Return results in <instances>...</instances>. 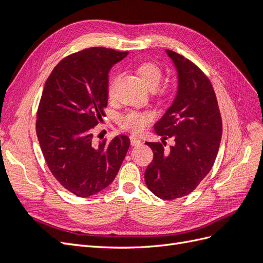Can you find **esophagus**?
I'll use <instances>...</instances> for the list:
<instances>
[{"mask_svg":"<svg viewBox=\"0 0 263 263\" xmlns=\"http://www.w3.org/2000/svg\"><path fill=\"white\" fill-rule=\"evenodd\" d=\"M130 142H131V145L136 146V145H139L140 143H141V140H140L139 138H137L136 136H131L130 137Z\"/></svg>","mask_w":263,"mask_h":263,"instance_id":"esophagus-1","label":"esophagus"}]
</instances>
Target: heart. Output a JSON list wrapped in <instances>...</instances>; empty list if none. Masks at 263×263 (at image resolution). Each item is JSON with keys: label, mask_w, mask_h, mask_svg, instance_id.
<instances>
[{"label": "heart", "mask_w": 263, "mask_h": 263, "mask_svg": "<svg viewBox=\"0 0 263 263\" xmlns=\"http://www.w3.org/2000/svg\"><path fill=\"white\" fill-rule=\"evenodd\" d=\"M137 75L140 81L143 83L144 86L149 89L157 90V95L162 100H167L173 95L174 89L169 84H163L162 86L158 87L160 81L162 79V69L159 66L151 62H143L139 64L136 68ZM117 82V76H112L109 79L107 86V95L109 99H112L114 94V86ZM155 114L151 111H129L124 113L120 118V125L122 129L130 131L132 133L142 132L146 125L154 120Z\"/></svg>", "instance_id": "obj_1"}]
</instances>
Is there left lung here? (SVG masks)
I'll return each instance as SVG.
<instances>
[{"label":"left lung","instance_id":"8db88e82","mask_svg":"<svg viewBox=\"0 0 263 263\" xmlns=\"http://www.w3.org/2000/svg\"><path fill=\"white\" fill-rule=\"evenodd\" d=\"M178 71V91L155 131L160 142H145L154 159L145 169V184L164 200L191 194L210 173L222 138V118L212 83L205 72L189 59L167 50ZM175 144L164 149V140Z\"/></svg>","mask_w":263,"mask_h":263}]
</instances>
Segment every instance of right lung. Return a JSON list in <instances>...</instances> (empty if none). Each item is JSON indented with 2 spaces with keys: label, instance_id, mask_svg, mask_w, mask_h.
Masks as SVG:
<instances>
[{
  "label": "right lung",
  "instance_id": "obj_1",
  "mask_svg": "<svg viewBox=\"0 0 263 263\" xmlns=\"http://www.w3.org/2000/svg\"><path fill=\"white\" fill-rule=\"evenodd\" d=\"M127 51L91 47L60 60L47 78L35 131L47 166L67 191L88 197L114 180L130 139L94 141L107 106L108 71Z\"/></svg>",
  "mask_w": 263,
  "mask_h": 263
}]
</instances>
